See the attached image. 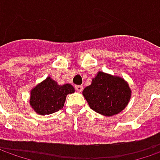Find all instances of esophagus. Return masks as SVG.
<instances>
[{
	"instance_id": "esophagus-1",
	"label": "esophagus",
	"mask_w": 160,
	"mask_h": 160,
	"mask_svg": "<svg viewBox=\"0 0 160 160\" xmlns=\"http://www.w3.org/2000/svg\"><path fill=\"white\" fill-rule=\"evenodd\" d=\"M75 89L77 92H81L82 91V89H83V87L82 86H75Z\"/></svg>"
}]
</instances>
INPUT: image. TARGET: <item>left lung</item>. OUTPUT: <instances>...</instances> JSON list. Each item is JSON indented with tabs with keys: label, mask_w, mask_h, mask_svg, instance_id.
Wrapping results in <instances>:
<instances>
[{
	"label": "left lung",
	"mask_w": 160,
	"mask_h": 160,
	"mask_svg": "<svg viewBox=\"0 0 160 160\" xmlns=\"http://www.w3.org/2000/svg\"><path fill=\"white\" fill-rule=\"evenodd\" d=\"M82 94L91 109L105 117H112L125 108L131 90L121 77L99 72Z\"/></svg>",
	"instance_id": "obj_1"
}]
</instances>
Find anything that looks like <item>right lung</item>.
<instances>
[{
  "instance_id": "1",
  "label": "right lung",
  "mask_w": 160,
  "mask_h": 160,
  "mask_svg": "<svg viewBox=\"0 0 160 160\" xmlns=\"http://www.w3.org/2000/svg\"><path fill=\"white\" fill-rule=\"evenodd\" d=\"M74 91L71 84L60 86L51 77H47L30 91V104L39 115H50L63 108L66 95Z\"/></svg>"
}]
</instances>
